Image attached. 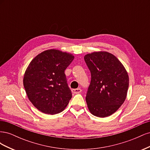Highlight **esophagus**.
I'll return each mask as SVG.
<instances>
[{
	"mask_svg": "<svg viewBox=\"0 0 150 150\" xmlns=\"http://www.w3.org/2000/svg\"><path fill=\"white\" fill-rule=\"evenodd\" d=\"M81 90L80 88H77V89H72V92L74 93V94H79L81 92Z\"/></svg>",
	"mask_w": 150,
	"mask_h": 150,
	"instance_id": "34e87169",
	"label": "esophagus"
}]
</instances>
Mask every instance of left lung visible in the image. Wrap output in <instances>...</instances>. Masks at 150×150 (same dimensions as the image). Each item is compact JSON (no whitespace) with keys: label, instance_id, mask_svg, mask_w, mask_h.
Instances as JSON below:
<instances>
[{"label":"left lung","instance_id":"1","mask_svg":"<svg viewBox=\"0 0 150 150\" xmlns=\"http://www.w3.org/2000/svg\"><path fill=\"white\" fill-rule=\"evenodd\" d=\"M84 58L91 74L86 97L89 110L95 116L108 117L125 101L129 86L128 72L110 52H94Z\"/></svg>","mask_w":150,"mask_h":150}]
</instances>
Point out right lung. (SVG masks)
Returning a JSON list of instances; mask_svg holds the SVG:
<instances>
[{
    "mask_svg": "<svg viewBox=\"0 0 150 150\" xmlns=\"http://www.w3.org/2000/svg\"><path fill=\"white\" fill-rule=\"evenodd\" d=\"M74 56L59 50L49 49L30 62L24 76L25 92L33 105L45 114L62 112L72 98L64 71Z\"/></svg>",
    "mask_w": 150,
    "mask_h": 150,
    "instance_id": "right-lung-1",
    "label": "right lung"
}]
</instances>
